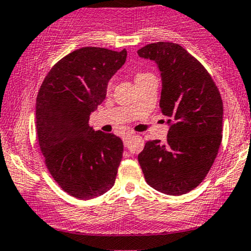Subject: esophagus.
I'll use <instances>...</instances> for the list:
<instances>
[{"mask_svg":"<svg viewBox=\"0 0 251 251\" xmlns=\"http://www.w3.org/2000/svg\"><path fill=\"white\" fill-rule=\"evenodd\" d=\"M131 137H132V133H126L125 135H124V137H123V142H124V145H125V146H127V144H128V140L131 139Z\"/></svg>","mask_w":251,"mask_h":251,"instance_id":"obj_1","label":"esophagus"}]
</instances>
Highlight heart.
Listing matches in <instances>:
<instances>
[{
	"label": "heart",
	"mask_w": 251,
	"mask_h": 251,
	"mask_svg": "<svg viewBox=\"0 0 251 251\" xmlns=\"http://www.w3.org/2000/svg\"><path fill=\"white\" fill-rule=\"evenodd\" d=\"M149 75H151V74H148V73H139L137 75V77H135V80H138V79H142V77H145V76H149ZM108 87H111V82L108 83Z\"/></svg>",
	"instance_id": "b5f03b06"
}]
</instances>
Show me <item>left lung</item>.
<instances>
[{"instance_id":"left-lung-1","label":"left lung","mask_w":251,"mask_h":251,"mask_svg":"<svg viewBox=\"0 0 251 251\" xmlns=\"http://www.w3.org/2000/svg\"><path fill=\"white\" fill-rule=\"evenodd\" d=\"M138 55L157 63L159 106L170 126L166 143L150 140L138 162L151 188L184 195L203 181L218 153L223 124L220 91L203 65L177 43H151Z\"/></svg>"}]
</instances>
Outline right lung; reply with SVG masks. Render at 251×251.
Here are the masks:
<instances>
[{"label":"right lung","instance_id":"1","mask_svg":"<svg viewBox=\"0 0 251 251\" xmlns=\"http://www.w3.org/2000/svg\"><path fill=\"white\" fill-rule=\"evenodd\" d=\"M127 51L83 47L54 65L36 98V132L45 163L63 191L79 200L107 192L122 162L123 140L88 120L106 98Z\"/></svg>","mask_w":251,"mask_h":251}]
</instances>
